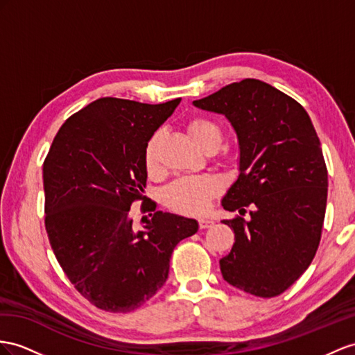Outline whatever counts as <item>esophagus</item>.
Instances as JSON below:
<instances>
[{"instance_id":"obj_1","label":"esophagus","mask_w":355,"mask_h":355,"mask_svg":"<svg viewBox=\"0 0 355 355\" xmlns=\"http://www.w3.org/2000/svg\"><path fill=\"white\" fill-rule=\"evenodd\" d=\"M211 225H214V220H213V219H199V228H201V230L210 228Z\"/></svg>"}]
</instances>
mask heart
I'll use <instances>...</instances> for the list:
<instances>
[{"instance_id": "heart-1", "label": "heart", "mask_w": 355, "mask_h": 355, "mask_svg": "<svg viewBox=\"0 0 355 355\" xmlns=\"http://www.w3.org/2000/svg\"><path fill=\"white\" fill-rule=\"evenodd\" d=\"M187 130L198 147L202 150L219 147L222 142V130L210 118L196 116L187 124ZM162 133L156 132L145 145L144 162L148 172H156L159 168V144ZM220 181L213 175L183 177L175 180L166 187L163 193V202L172 210L184 214H201L204 213L211 199L219 193Z\"/></svg>"}]
</instances>
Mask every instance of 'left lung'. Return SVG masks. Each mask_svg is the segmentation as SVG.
<instances>
[{
  "label": "left lung",
  "instance_id": "1",
  "mask_svg": "<svg viewBox=\"0 0 355 355\" xmlns=\"http://www.w3.org/2000/svg\"><path fill=\"white\" fill-rule=\"evenodd\" d=\"M193 105L225 115L239 139V177L222 205L241 216L222 220L235 234L220 259L222 276L244 293L276 297L311 266L321 240L329 175L311 116L258 79L232 83Z\"/></svg>",
  "mask_w": 355,
  "mask_h": 355
}]
</instances>
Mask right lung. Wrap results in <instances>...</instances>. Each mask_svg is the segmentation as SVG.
Segmentation results:
<instances>
[{
	"mask_svg": "<svg viewBox=\"0 0 355 355\" xmlns=\"http://www.w3.org/2000/svg\"><path fill=\"white\" fill-rule=\"evenodd\" d=\"M180 102L97 98L67 118L43 163L51 248L102 311L125 313L148 302L165 285L177 244L199 228L195 219L154 211L138 230L130 217L147 184L145 145Z\"/></svg>",
	"mask_w": 355,
	"mask_h": 355,
	"instance_id": "right-lung-1",
	"label": "right lung"
}]
</instances>
